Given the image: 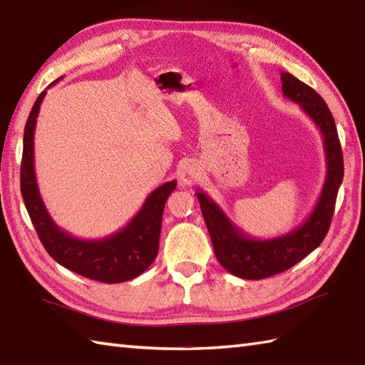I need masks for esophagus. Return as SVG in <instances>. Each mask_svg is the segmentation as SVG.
I'll list each match as a JSON object with an SVG mask.
<instances>
[{"mask_svg":"<svg viewBox=\"0 0 365 365\" xmlns=\"http://www.w3.org/2000/svg\"><path fill=\"white\" fill-rule=\"evenodd\" d=\"M200 178H202V168H200L197 163L189 162V163H184L180 170V181L182 185H192L195 184Z\"/></svg>","mask_w":365,"mask_h":365,"instance_id":"obj_1","label":"esophagus"}]
</instances>
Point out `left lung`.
<instances>
[{
    "mask_svg": "<svg viewBox=\"0 0 365 365\" xmlns=\"http://www.w3.org/2000/svg\"><path fill=\"white\" fill-rule=\"evenodd\" d=\"M280 78L285 98L302 108L323 137L326 178L314 211L289 233L271 240H257L235 225L211 197L202 190L197 192L219 263L230 274L247 280H259L284 272L322 244L328 235L339 187L344 180V155L336 123L326 102L315 89L297 80L292 73L282 72Z\"/></svg>",
    "mask_w": 365,
    "mask_h": 365,
    "instance_id": "left-lung-1",
    "label": "left lung"
}]
</instances>
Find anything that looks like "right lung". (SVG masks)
I'll use <instances>...</instances> for the list:
<instances>
[{
    "mask_svg": "<svg viewBox=\"0 0 365 365\" xmlns=\"http://www.w3.org/2000/svg\"><path fill=\"white\" fill-rule=\"evenodd\" d=\"M58 81L59 78L50 86L56 85ZM46 94L47 89L36 99L31 113L28 116L20 167L21 197L36 233L56 263L80 276L103 284H120L135 279L158 257L163 207L170 193L176 189V181H168L153 190L129 224L113 235L102 240H80L64 232L55 224L43 205L34 172L36 118L39 115Z\"/></svg>",
    "mask_w": 365,
    "mask_h": 365,
    "instance_id": "right-lung-1",
    "label": "right lung"
}]
</instances>
